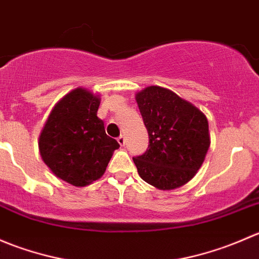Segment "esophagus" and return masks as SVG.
Wrapping results in <instances>:
<instances>
[{"label":"esophagus","instance_id":"esophagus-1","mask_svg":"<svg viewBox=\"0 0 259 259\" xmlns=\"http://www.w3.org/2000/svg\"><path fill=\"white\" fill-rule=\"evenodd\" d=\"M117 143H119V144L121 146L125 145V137H124V135H120V137L117 138Z\"/></svg>","mask_w":259,"mask_h":259}]
</instances>
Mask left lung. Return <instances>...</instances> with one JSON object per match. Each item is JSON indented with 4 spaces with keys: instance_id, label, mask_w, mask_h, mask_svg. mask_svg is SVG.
<instances>
[{
    "instance_id": "8db88e82",
    "label": "left lung",
    "mask_w": 259,
    "mask_h": 259,
    "mask_svg": "<svg viewBox=\"0 0 259 259\" xmlns=\"http://www.w3.org/2000/svg\"><path fill=\"white\" fill-rule=\"evenodd\" d=\"M149 134L148 150L133 158L140 178L160 190L187 184L210 145L207 116L171 90L148 86L135 95Z\"/></svg>"
}]
</instances>
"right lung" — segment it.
Returning a JSON list of instances; mask_svg holds the SVG:
<instances>
[{
  "instance_id": "obj_1",
  "label": "right lung",
  "mask_w": 259,
  "mask_h": 259,
  "mask_svg": "<svg viewBox=\"0 0 259 259\" xmlns=\"http://www.w3.org/2000/svg\"><path fill=\"white\" fill-rule=\"evenodd\" d=\"M100 96L77 88L50 113L38 149L44 163L64 182L85 187L104 176L119 143L108 137L98 117Z\"/></svg>"
}]
</instances>
